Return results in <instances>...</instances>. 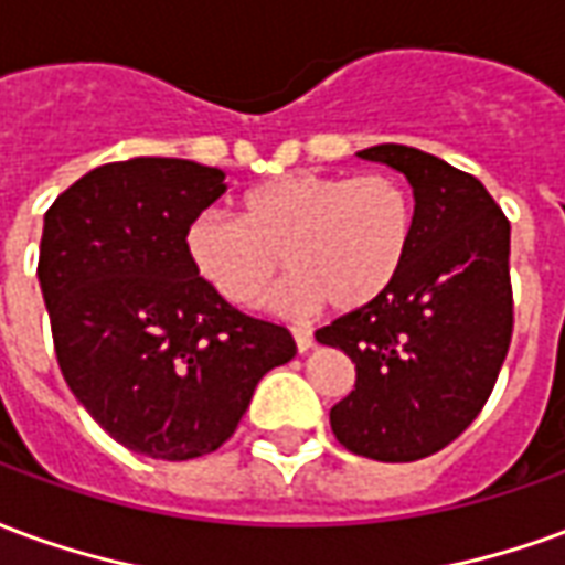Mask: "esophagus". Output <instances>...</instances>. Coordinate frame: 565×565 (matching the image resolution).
Listing matches in <instances>:
<instances>
[{
	"instance_id": "esophagus-1",
	"label": "esophagus",
	"mask_w": 565,
	"mask_h": 565,
	"mask_svg": "<svg viewBox=\"0 0 565 565\" xmlns=\"http://www.w3.org/2000/svg\"><path fill=\"white\" fill-rule=\"evenodd\" d=\"M294 339H296V351H308V348H315V335L306 327H294Z\"/></svg>"
}]
</instances>
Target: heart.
Here are the masks:
<instances>
[{"instance_id":"b5f03b06","label":"heart","mask_w":565,"mask_h":565,"mask_svg":"<svg viewBox=\"0 0 565 565\" xmlns=\"http://www.w3.org/2000/svg\"><path fill=\"white\" fill-rule=\"evenodd\" d=\"M415 242V202L391 174L287 172L238 199V221L199 214L184 250L226 302L257 308L284 269L281 306L363 311L399 281Z\"/></svg>"}]
</instances>
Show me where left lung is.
<instances>
[{
	"label": "left lung",
	"mask_w": 565,
	"mask_h": 565,
	"mask_svg": "<svg viewBox=\"0 0 565 565\" xmlns=\"http://www.w3.org/2000/svg\"><path fill=\"white\" fill-rule=\"evenodd\" d=\"M356 157L408 178L415 242L391 294L318 330L356 366L330 426L351 454L412 462L460 436L497 384L514 327L511 223L478 178L433 153L375 145Z\"/></svg>",
	"instance_id": "left-lung-1"
}]
</instances>
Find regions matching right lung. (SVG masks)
<instances>
[{"label":"right lung","mask_w":565,"mask_h":565,"mask_svg":"<svg viewBox=\"0 0 565 565\" xmlns=\"http://www.w3.org/2000/svg\"><path fill=\"white\" fill-rule=\"evenodd\" d=\"M193 160L87 172L44 214L39 284L68 391L124 448L193 460L233 436L290 332L250 318L190 266L186 223L226 190Z\"/></svg>","instance_id":"right-lung-1"}]
</instances>
